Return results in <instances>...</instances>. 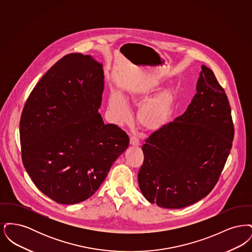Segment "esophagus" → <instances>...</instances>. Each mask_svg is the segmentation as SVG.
I'll use <instances>...</instances> for the list:
<instances>
[{"label": "esophagus", "instance_id": "34e87169", "mask_svg": "<svg viewBox=\"0 0 252 252\" xmlns=\"http://www.w3.org/2000/svg\"><path fill=\"white\" fill-rule=\"evenodd\" d=\"M129 143H130L131 145H134V146H139V145H140V141H139V139H138L137 137H135V136H132L131 138H130Z\"/></svg>", "mask_w": 252, "mask_h": 252}]
</instances>
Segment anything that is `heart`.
<instances>
[{"label": "heart", "instance_id": "obj_1", "mask_svg": "<svg viewBox=\"0 0 252 252\" xmlns=\"http://www.w3.org/2000/svg\"><path fill=\"white\" fill-rule=\"evenodd\" d=\"M150 93L142 88L132 89L128 93L127 101L133 105L142 106L137 115L140 126L144 130L157 132L163 129L170 123L177 102L176 93L165 90L150 99ZM109 108L119 122L129 119V108L118 92H112L109 96Z\"/></svg>", "mask_w": 252, "mask_h": 252}]
</instances>
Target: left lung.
<instances>
[{
	"label": "left lung",
	"instance_id": "8db88e82",
	"mask_svg": "<svg viewBox=\"0 0 252 252\" xmlns=\"http://www.w3.org/2000/svg\"><path fill=\"white\" fill-rule=\"evenodd\" d=\"M196 94L186 111L151 134L142 149L138 182L150 203L180 209L216 186L234 137L228 97L214 72L202 65Z\"/></svg>",
	"mask_w": 252,
	"mask_h": 252
}]
</instances>
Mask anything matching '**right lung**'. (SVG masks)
<instances>
[{
  "instance_id": "add662e5",
  "label": "right lung",
  "mask_w": 252,
  "mask_h": 252,
  "mask_svg": "<svg viewBox=\"0 0 252 252\" xmlns=\"http://www.w3.org/2000/svg\"><path fill=\"white\" fill-rule=\"evenodd\" d=\"M103 65L69 54L53 65L28 97L20 121L24 166L38 190L60 204L91 197L128 147L126 133L105 125L98 109Z\"/></svg>"
}]
</instances>
